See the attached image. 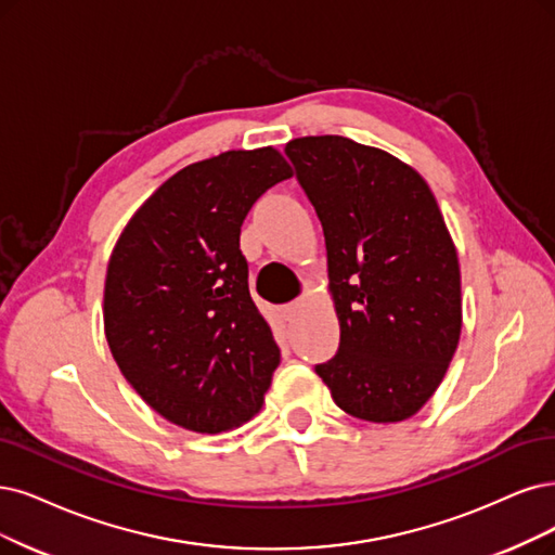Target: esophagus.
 I'll list each match as a JSON object with an SVG mask.
<instances>
[{
    "label": "esophagus",
    "mask_w": 555,
    "mask_h": 555,
    "mask_svg": "<svg viewBox=\"0 0 555 555\" xmlns=\"http://www.w3.org/2000/svg\"><path fill=\"white\" fill-rule=\"evenodd\" d=\"M299 306H301V304H299V301H291V304H285V306H283V309H281V313H283V318H285V320H288V322H291V320H293V318H295V315H297V311H299Z\"/></svg>",
    "instance_id": "1"
}]
</instances>
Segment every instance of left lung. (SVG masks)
<instances>
[{"label": "left lung", "mask_w": 555, "mask_h": 555, "mask_svg": "<svg viewBox=\"0 0 555 555\" xmlns=\"http://www.w3.org/2000/svg\"><path fill=\"white\" fill-rule=\"evenodd\" d=\"M322 223L338 352L315 365L343 412L371 423L414 416L433 398L462 332L460 264L427 182L352 139L285 143Z\"/></svg>", "instance_id": "1"}]
</instances>
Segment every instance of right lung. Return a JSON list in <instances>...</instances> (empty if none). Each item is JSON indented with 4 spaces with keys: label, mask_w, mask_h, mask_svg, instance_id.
<instances>
[{
    "label": "right lung",
    "mask_w": 555,
    "mask_h": 555,
    "mask_svg": "<svg viewBox=\"0 0 555 555\" xmlns=\"http://www.w3.org/2000/svg\"><path fill=\"white\" fill-rule=\"evenodd\" d=\"M293 176L274 149L190 164L141 205L105 281L114 361L159 416L217 435L262 404L281 350L249 293L240 225Z\"/></svg>",
    "instance_id": "right-lung-1"
}]
</instances>
